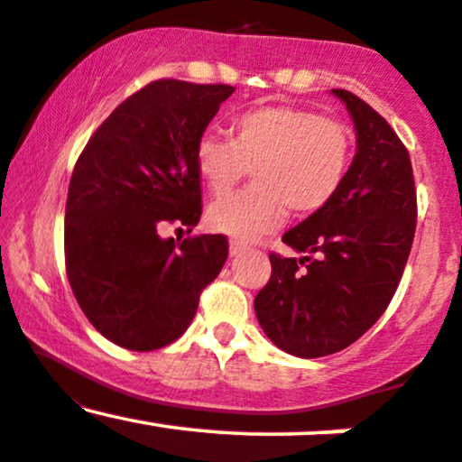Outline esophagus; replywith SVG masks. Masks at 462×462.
<instances>
[{"label":"esophagus","mask_w":462,"mask_h":462,"mask_svg":"<svg viewBox=\"0 0 462 462\" xmlns=\"http://www.w3.org/2000/svg\"><path fill=\"white\" fill-rule=\"evenodd\" d=\"M247 245L241 241H230V256H238L241 252H245Z\"/></svg>","instance_id":"esophagus-1"}]
</instances>
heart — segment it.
Wrapping results in <instances>:
<instances>
[{"label":"heart","mask_w":462,"mask_h":462,"mask_svg":"<svg viewBox=\"0 0 462 462\" xmlns=\"http://www.w3.org/2000/svg\"><path fill=\"white\" fill-rule=\"evenodd\" d=\"M354 139L343 121L300 106H258L232 116L230 141L204 134L195 164L217 198L227 195L254 167V187L215 201L206 221L238 241L272 230L286 208L319 213L346 182Z\"/></svg>","instance_id":"b5f03b06"}]
</instances>
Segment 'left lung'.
Masks as SVG:
<instances>
[{"instance_id": "8db88e82", "label": "left lung", "mask_w": 462, "mask_h": 462, "mask_svg": "<svg viewBox=\"0 0 462 462\" xmlns=\"http://www.w3.org/2000/svg\"><path fill=\"white\" fill-rule=\"evenodd\" d=\"M356 130L341 190L282 241L306 256L269 254L272 278L254 300L258 323L284 352H341L383 317L404 273L417 221L411 156L393 128L354 93L332 88Z\"/></svg>"}]
</instances>
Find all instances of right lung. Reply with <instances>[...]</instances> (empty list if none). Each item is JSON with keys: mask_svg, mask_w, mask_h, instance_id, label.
Listing matches in <instances>:
<instances>
[{"mask_svg": "<svg viewBox=\"0 0 462 462\" xmlns=\"http://www.w3.org/2000/svg\"><path fill=\"white\" fill-rule=\"evenodd\" d=\"M227 84L156 79L130 95L79 153L65 210V264L79 309L108 341L134 352L184 334L227 258L224 235L162 238L198 226L195 147Z\"/></svg>", "mask_w": 462, "mask_h": 462, "instance_id": "add662e5", "label": "right lung"}]
</instances>
